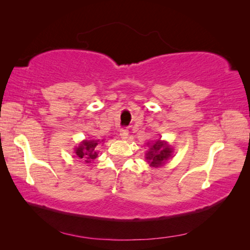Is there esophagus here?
I'll return each mask as SVG.
<instances>
[{
  "mask_svg": "<svg viewBox=\"0 0 250 250\" xmlns=\"http://www.w3.org/2000/svg\"><path fill=\"white\" fill-rule=\"evenodd\" d=\"M120 137L122 140H126L129 137V131L126 129H121L120 131Z\"/></svg>",
  "mask_w": 250,
  "mask_h": 250,
  "instance_id": "1",
  "label": "esophagus"
}]
</instances>
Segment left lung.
Here are the masks:
<instances>
[{
    "label": "left lung",
    "instance_id": "obj_1",
    "mask_svg": "<svg viewBox=\"0 0 250 250\" xmlns=\"http://www.w3.org/2000/svg\"><path fill=\"white\" fill-rule=\"evenodd\" d=\"M147 146L149 147V149L146 151L145 158L152 167H162L172 157L173 148L167 142L161 140L149 141L147 143Z\"/></svg>",
    "mask_w": 250,
    "mask_h": 250
}]
</instances>
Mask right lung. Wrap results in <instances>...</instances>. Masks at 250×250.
I'll list each match as a JSON object with an SVG mask.
<instances>
[{
	"label": "right lung",
	"instance_id": "obj_1",
	"mask_svg": "<svg viewBox=\"0 0 250 250\" xmlns=\"http://www.w3.org/2000/svg\"><path fill=\"white\" fill-rule=\"evenodd\" d=\"M103 142V141H102ZM101 142L90 140L83 141L78 147L75 148V153L79 159L86 163H90L98 157V144Z\"/></svg>",
	"mask_w": 250,
	"mask_h": 250
}]
</instances>
